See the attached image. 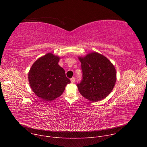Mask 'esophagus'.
I'll list each match as a JSON object with an SVG mask.
<instances>
[{
    "label": "esophagus",
    "mask_w": 147,
    "mask_h": 147,
    "mask_svg": "<svg viewBox=\"0 0 147 147\" xmlns=\"http://www.w3.org/2000/svg\"><path fill=\"white\" fill-rule=\"evenodd\" d=\"M70 80H71V83H74L76 80H75V78H74V77H72V78L70 79Z\"/></svg>",
    "instance_id": "esophagus-1"
}]
</instances>
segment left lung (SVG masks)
Here are the masks:
<instances>
[{
  "mask_svg": "<svg viewBox=\"0 0 147 147\" xmlns=\"http://www.w3.org/2000/svg\"><path fill=\"white\" fill-rule=\"evenodd\" d=\"M79 59L82 74L81 82L77 84L80 93L92 102L106 98L116 81L114 66L106 57L96 52Z\"/></svg>",
  "mask_w": 147,
  "mask_h": 147,
  "instance_id": "obj_1",
  "label": "left lung"
}]
</instances>
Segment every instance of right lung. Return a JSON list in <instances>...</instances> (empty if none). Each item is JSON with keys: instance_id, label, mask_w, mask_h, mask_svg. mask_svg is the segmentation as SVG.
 <instances>
[{"instance_id": "1", "label": "right lung", "mask_w": 147, "mask_h": 147, "mask_svg": "<svg viewBox=\"0 0 147 147\" xmlns=\"http://www.w3.org/2000/svg\"><path fill=\"white\" fill-rule=\"evenodd\" d=\"M59 57L52 53L39 58L32 66L28 80L33 92L45 101L60 96L70 83L65 70L59 65Z\"/></svg>"}]
</instances>
